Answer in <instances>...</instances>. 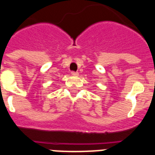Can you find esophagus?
<instances>
[{
    "label": "esophagus",
    "mask_w": 155,
    "mask_h": 155,
    "mask_svg": "<svg viewBox=\"0 0 155 155\" xmlns=\"http://www.w3.org/2000/svg\"><path fill=\"white\" fill-rule=\"evenodd\" d=\"M71 75H74V76H77V75H79V73H78L77 71H71Z\"/></svg>",
    "instance_id": "esophagus-1"
}]
</instances>
